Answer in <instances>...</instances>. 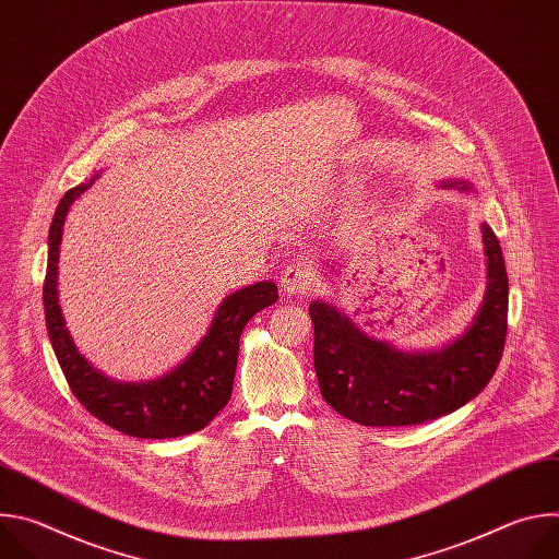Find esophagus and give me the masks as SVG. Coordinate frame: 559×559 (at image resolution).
<instances>
[{
  "instance_id": "34e87169",
  "label": "esophagus",
  "mask_w": 559,
  "mask_h": 559,
  "mask_svg": "<svg viewBox=\"0 0 559 559\" xmlns=\"http://www.w3.org/2000/svg\"><path fill=\"white\" fill-rule=\"evenodd\" d=\"M281 287L287 296H298L305 294L313 287V274L307 263H292L285 267L281 276Z\"/></svg>"
}]
</instances>
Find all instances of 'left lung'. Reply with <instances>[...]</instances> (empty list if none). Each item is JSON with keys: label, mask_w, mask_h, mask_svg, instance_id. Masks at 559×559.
Returning <instances> with one entry per match:
<instances>
[{"label": "left lung", "mask_w": 559, "mask_h": 559, "mask_svg": "<svg viewBox=\"0 0 559 559\" xmlns=\"http://www.w3.org/2000/svg\"><path fill=\"white\" fill-rule=\"evenodd\" d=\"M442 188L473 192L462 179ZM487 287L468 328L447 345L405 352L362 332L330 300L309 302L313 367L325 403L365 427L420 425L464 407L493 378L507 338L509 278L498 236L483 223Z\"/></svg>", "instance_id": "left-lung-1"}]
</instances>
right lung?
<instances>
[{"label": "right lung", "instance_id": "obj_1", "mask_svg": "<svg viewBox=\"0 0 559 559\" xmlns=\"http://www.w3.org/2000/svg\"><path fill=\"white\" fill-rule=\"evenodd\" d=\"M99 177L102 173L63 194L48 229L44 309L50 345L76 401L108 427L147 440L194 433L207 427L227 405L243 328L254 313L276 302L278 287L272 281H261L227 294L218 302L212 323L197 347L164 376L126 382L97 371L86 356L79 354L66 328L57 285L66 216L72 203Z\"/></svg>", "mask_w": 559, "mask_h": 559}]
</instances>
